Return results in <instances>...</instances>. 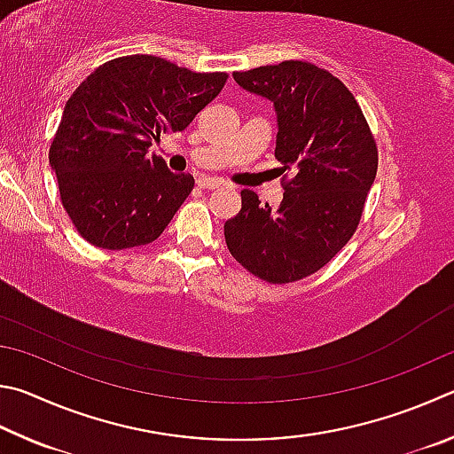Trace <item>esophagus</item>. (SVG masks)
Instances as JSON below:
<instances>
[{
  "label": "esophagus",
  "instance_id": "obj_1",
  "mask_svg": "<svg viewBox=\"0 0 454 454\" xmlns=\"http://www.w3.org/2000/svg\"><path fill=\"white\" fill-rule=\"evenodd\" d=\"M197 185L201 189H217V187H221V181L215 177H199Z\"/></svg>",
  "mask_w": 454,
  "mask_h": 454
}]
</instances>
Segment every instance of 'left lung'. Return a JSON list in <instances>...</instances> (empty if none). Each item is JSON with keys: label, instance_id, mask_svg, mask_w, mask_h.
Returning <instances> with one entry per match:
<instances>
[{"label": "left lung", "instance_id": "left-lung-1", "mask_svg": "<svg viewBox=\"0 0 454 454\" xmlns=\"http://www.w3.org/2000/svg\"><path fill=\"white\" fill-rule=\"evenodd\" d=\"M233 77L273 101L275 157L295 175L283 177L277 209L241 191V211L225 223L227 249L261 281L295 283L327 265L359 227L379 167L375 135L347 85L313 63L289 59Z\"/></svg>", "mask_w": 454, "mask_h": 454}]
</instances>
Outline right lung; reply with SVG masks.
<instances>
[{
  "mask_svg": "<svg viewBox=\"0 0 454 454\" xmlns=\"http://www.w3.org/2000/svg\"><path fill=\"white\" fill-rule=\"evenodd\" d=\"M227 74H195L155 55H123L71 93L50 147L59 199L77 233L99 249L155 241L193 191L149 155L165 131H183L221 93Z\"/></svg>",
  "mask_w": 454,
  "mask_h": 454,
  "instance_id": "obj_1",
  "label": "right lung"
}]
</instances>
